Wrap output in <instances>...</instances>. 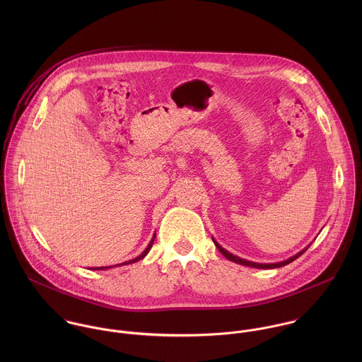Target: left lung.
I'll return each mask as SVG.
<instances>
[{
	"label": "left lung",
	"instance_id": "1",
	"mask_svg": "<svg viewBox=\"0 0 362 362\" xmlns=\"http://www.w3.org/2000/svg\"><path fill=\"white\" fill-rule=\"evenodd\" d=\"M213 240V243H214V245L217 247V250L226 257V258L228 259V260H231V262H235V263H240V264H244V266H250V267H257V269H276V267H281V266H286V264H288V263H291L293 260H296L297 258H300L308 248L310 247L308 245L307 248H304L303 251H300L297 255H294V257H291V258L287 259V260H283V262H277V263H257V262H251V260H247V259L238 258V257H235V255H233V254H230L228 251H226L220 244H217L216 243V240L214 238H211Z\"/></svg>",
	"mask_w": 362,
	"mask_h": 362
}]
</instances>
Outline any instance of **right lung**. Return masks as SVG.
Masks as SVG:
<instances>
[{"mask_svg":"<svg viewBox=\"0 0 362 362\" xmlns=\"http://www.w3.org/2000/svg\"><path fill=\"white\" fill-rule=\"evenodd\" d=\"M156 235H153V238H152V241L149 243V245L146 247V250L138 257V258L131 259V260H127V262H124V263H121V264H129V263H135V262H138V260H141V259L145 258L148 254H149V251H151V248H152V245H153V241H155ZM115 266H119V264H114V266H100V267H92L93 270H104V269H111V267H115Z\"/></svg>","mask_w":362,"mask_h":362,"instance_id":"right-lung-1","label":"right lung"}]
</instances>
